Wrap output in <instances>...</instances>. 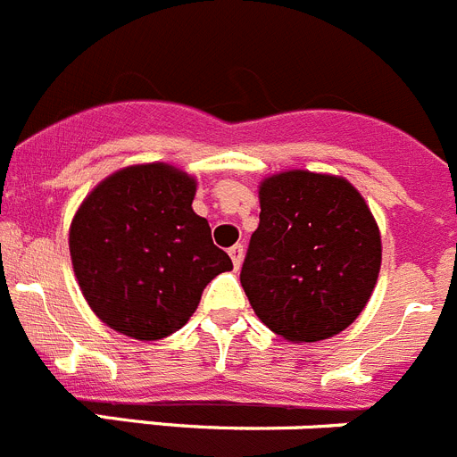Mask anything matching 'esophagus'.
I'll list each match as a JSON object with an SVG mask.
<instances>
[{"label":"esophagus","instance_id":"34e87169","mask_svg":"<svg viewBox=\"0 0 457 457\" xmlns=\"http://www.w3.org/2000/svg\"><path fill=\"white\" fill-rule=\"evenodd\" d=\"M228 256H231V261H233V267H236V270H240V265H242V258H245V249H242V245H236V246H231V249H228Z\"/></svg>","mask_w":457,"mask_h":457}]
</instances>
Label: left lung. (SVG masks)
Here are the masks:
<instances>
[{"instance_id": "obj_1", "label": "left lung", "mask_w": 457, "mask_h": 457, "mask_svg": "<svg viewBox=\"0 0 457 457\" xmlns=\"http://www.w3.org/2000/svg\"><path fill=\"white\" fill-rule=\"evenodd\" d=\"M258 199L240 271L258 320L295 345L342 333L365 311L383 258L367 201L346 179L308 170L262 179Z\"/></svg>"}]
</instances>
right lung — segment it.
<instances>
[{
	"label": "right lung",
	"mask_w": 457,
	"mask_h": 457,
	"mask_svg": "<svg viewBox=\"0 0 457 457\" xmlns=\"http://www.w3.org/2000/svg\"><path fill=\"white\" fill-rule=\"evenodd\" d=\"M196 179L167 162L112 171L70 224L74 276L92 312L117 333L154 342L187 324L204 287L233 262L192 211Z\"/></svg>",
	"instance_id": "1"
}]
</instances>
